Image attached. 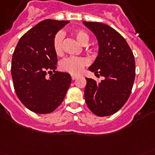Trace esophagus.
Returning <instances> with one entry per match:
<instances>
[{"instance_id": "1", "label": "esophagus", "mask_w": 155, "mask_h": 155, "mask_svg": "<svg viewBox=\"0 0 155 155\" xmlns=\"http://www.w3.org/2000/svg\"><path fill=\"white\" fill-rule=\"evenodd\" d=\"M79 77L78 75H75V74H71V79L73 80V81H74V80H76L77 78Z\"/></svg>"}]
</instances>
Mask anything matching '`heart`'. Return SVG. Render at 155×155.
Here are the masks:
<instances>
[{"label": "heart", "mask_w": 155, "mask_h": 155, "mask_svg": "<svg viewBox=\"0 0 155 155\" xmlns=\"http://www.w3.org/2000/svg\"><path fill=\"white\" fill-rule=\"evenodd\" d=\"M73 35L81 45H86L89 42V37L84 31L76 29L73 31ZM62 40L63 34L61 32L56 34L52 39V48L57 55H61L62 53ZM86 64V60L81 57H67L61 61V68L63 71L71 74H79Z\"/></svg>", "instance_id": "obj_1"}]
</instances>
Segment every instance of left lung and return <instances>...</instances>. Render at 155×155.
Masks as SVG:
<instances>
[{
	"label": "left lung",
	"instance_id": "left-lung-1",
	"mask_svg": "<svg viewBox=\"0 0 155 155\" xmlns=\"http://www.w3.org/2000/svg\"><path fill=\"white\" fill-rule=\"evenodd\" d=\"M83 24L98 42V57L89 70L104 77L99 83L85 78V102L95 115H113L126 104L131 93L136 75L135 57L127 41L114 28L102 23Z\"/></svg>",
	"mask_w": 155,
	"mask_h": 155
}]
</instances>
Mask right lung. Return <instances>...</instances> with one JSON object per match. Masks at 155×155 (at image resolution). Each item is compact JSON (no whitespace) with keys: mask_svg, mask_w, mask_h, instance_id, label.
Returning <instances> with one entry per match:
<instances>
[{"mask_svg":"<svg viewBox=\"0 0 155 155\" xmlns=\"http://www.w3.org/2000/svg\"><path fill=\"white\" fill-rule=\"evenodd\" d=\"M68 20H42L25 33L17 43L11 61L14 88L21 103L38 114L53 112L71 83L68 73L56 71L57 54L52 39ZM54 72L49 79L48 73Z\"/></svg>","mask_w":155,"mask_h":155,"instance_id":"1","label":"right lung"}]
</instances>
